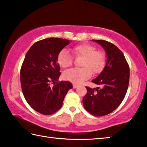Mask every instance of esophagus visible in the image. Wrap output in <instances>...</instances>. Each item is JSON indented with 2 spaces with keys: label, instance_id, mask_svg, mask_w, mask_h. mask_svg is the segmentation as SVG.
I'll return each instance as SVG.
<instances>
[{
  "label": "esophagus",
  "instance_id": "esophagus-1",
  "mask_svg": "<svg viewBox=\"0 0 147 147\" xmlns=\"http://www.w3.org/2000/svg\"><path fill=\"white\" fill-rule=\"evenodd\" d=\"M78 84H73V88H76L77 87H78Z\"/></svg>",
  "mask_w": 147,
  "mask_h": 147
}]
</instances>
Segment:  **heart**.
Instances as JSON below:
<instances>
[{"label":"heart","instance_id":"obj_1","mask_svg":"<svg viewBox=\"0 0 147 147\" xmlns=\"http://www.w3.org/2000/svg\"><path fill=\"white\" fill-rule=\"evenodd\" d=\"M74 57H82L79 69H73L63 74V78L76 84H80L94 76L101 74L107 63V56L103 51L97 50L96 46L88 43H82L71 48ZM57 61L61 68L68 69L73 65V58L66 50L59 53Z\"/></svg>","mask_w":147,"mask_h":147}]
</instances>
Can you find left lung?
<instances>
[{
    "label": "left lung",
    "mask_w": 147,
    "mask_h": 147,
    "mask_svg": "<svg viewBox=\"0 0 147 147\" xmlns=\"http://www.w3.org/2000/svg\"><path fill=\"white\" fill-rule=\"evenodd\" d=\"M101 45L107 55L106 66L99 76L92 82L101 87L86 86L83 99L84 108L97 117L110 114L119 106L127 94L129 84V65L121 51L105 40H95Z\"/></svg>",
    "instance_id": "8db88e82"
}]
</instances>
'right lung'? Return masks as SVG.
I'll list each match as a JSON object with an SVG mask.
<instances>
[{
	"label": "right lung",
	"mask_w": 147,
	"mask_h": 147,
	"mask_svg": "<svg viewBox=\"0 0 147 147\" xmlns=\"http://www.w3.org/2000/svg\"><path fill=\"white\" fill-rule=\"evenodd\" d=\"M69 40L48 38L33 44L28 51L20 72L23 95L28 105L43 115H51L61 109L64 97L72 84L59 81V53ZM54 84L51 86V84Z\"/></svg>",
	"instance_id": "right-lung-1"
}]
</instances>
